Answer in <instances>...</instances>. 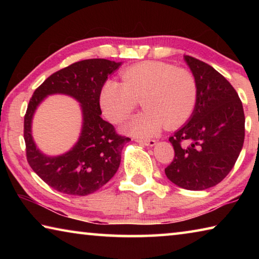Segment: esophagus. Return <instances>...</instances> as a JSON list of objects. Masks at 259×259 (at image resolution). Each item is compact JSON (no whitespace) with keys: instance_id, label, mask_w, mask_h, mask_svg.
Here are the masks:
<instances>
[{"instance_id":"34e87169","label":"esophagus","mask_w":259,"mask_h":259,"mask_svg":"<svg viewBox=\"0 0 259 259\" xmlns=\"http://www.w3.org/2000/svg\"><path fill=\"white\" fill-rule=\"evenodd\" d=\"M136 142L142 144V145H145V146H154L156 144V140L154 139H136Z\"/></svg>"}]
</instances>
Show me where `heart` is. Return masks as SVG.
<instances>
[{"mask_svg":"<svg viewBox=\"0 0 259 259\" xmlns=\"http://www.w3.org/2000/svg\"><path fill=\"white\" fill-rule=\"evenodd\" d=\"M122 83L107 80L100 90L103 112L113 123H120L137 107L138 100L145 111L135 115L124 131L146 138L163 128L182 125L194 112L198 100V83L190 69L175 67L159 60L131 65L121 72Z\"/></svg>","mask_w":259,"mask_h":259,"instance_id":"heart-1","label":"heart"}]
</instances>
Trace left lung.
I'll return each instance as SVG.
<instances>
[{
  "mask_svg": "<svg viewBox=\"0 0 259 259\" xmlns=\"http://www.w3.org/2000/svg\"><path fill=\"white\" fill-rule=\"evenodd\" d=\"M185 60L198 83V100L190 121L169 138L175 150L164 169L169 181L191 191L217 185L233 168L244 140V113L231 83L210 65Z\"/></svg>",
  "mask_w": 259,
  "mask_h": 259,
  "instance_id": "obj_1",
  "label": "left lung"
}]
</instances>
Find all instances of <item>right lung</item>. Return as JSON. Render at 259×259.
<instances>
[{
  "label": "right lung",
  "mask_w": 259,
  "mask_h": 259,
  "mask_svg": "<svg viewBox=\"0 0 259 259\" xmlns=\"http://www.w3.org/2000/svg\"><path fill=\"white\" fill-rule=\"evenodd\" d=\"M122 61L85 59L50 75L34 91L24 117L26 156L34 172L54 190L69 195H88L99 190L117 171L121 152L130 138L121 136L100 117L99 95L107 76ZM72 95L81 104L83 125L79 142L63 156L50 158L38 151L31 138L33 112L48 94Z\"/></svg>",
  "instance_id": "obj_1"
}]
</instances>
